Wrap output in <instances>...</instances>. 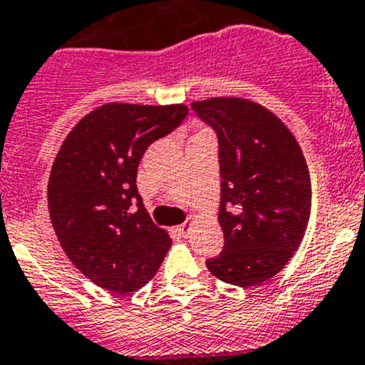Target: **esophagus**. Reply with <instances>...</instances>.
<instances>
[{
	"instance_id": "esophagus-1",
	"label": "esophagus",
	"mask_w": 365,
	"mask_h": 365,
	"mask_svg": "<svg viewBox=\"0 0 365 365\" xmlns=\"http://www.w3.org/2000/svg\"><path fill=\"white\" fill-rule=\"evenodd\" d=\"M175 230H176V234H178V236L187 237V234H189V225L183 223V225H180V227H176Z\"/></svg>"
}]
</instances>
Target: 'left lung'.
<instances>
[{"instance_id": "8db88e82", "label": "left lung", "mask_w": 365, "mask_h": 365, "mask_svg": "<svg viewBox=\"0 0 365 365\" xmlns=\"http://www.w3.org/2000/svg\"><path fill=\"white\" fill-rule=\"evenodd\" d=\"M220 142L225 247L207 259L220 281L250 288L284 268L304 237L312 182L301 145L264 106L240 97L190 104Z\"/></svg>"}]
</instances>
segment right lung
<instances>
[{"label": "right lung", "mask_w": 365, "mask_h": 365, "mask_svg": "<svg viewBox=\"0 0 365 365\" xmlns=\"http://www.w3.org/2000/svg\"><path fill=\"white\" fill-rule=\"evenodd\" d=\"M189 113L183 104L110 102L81 118L53 160L48 210L68 259L91 282L129 294L158 272L173 241L136 189L145 149Z\"/></svg>", "instance_id": "add662e5"}]
</instances>
